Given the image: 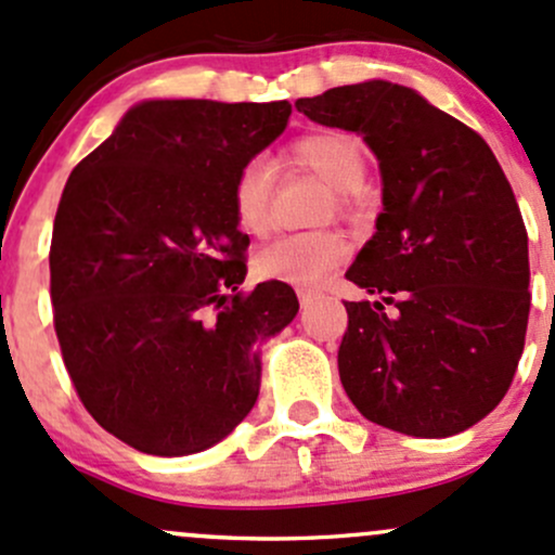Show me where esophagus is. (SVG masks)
I'll return each mask as SVG.
<instances>
[{
    "label": "esophagus",
    "instance_id": "1",
    "mask_svg": "<svg viewBox=\"0 0 555 555\" xmlns=\"http://www.w3.org/2000/svg\"><path fill=\"white\" fill-rule=\"evenodd\" d=\"M297 297H300V306L302 308H311L313 300H317V295H313V293H300Z\"/></svg>",
    "mask_w": 555,
    "mask_h": 555
}]
</instances>
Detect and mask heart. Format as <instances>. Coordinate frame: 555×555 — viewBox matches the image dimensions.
Segmentation results:
<instances>
[{"label":"heart","mask_w":555,"mask_h":555,"mask_svg":"<svg viewBox=\"0 0 555 555\" xmlns=\"http://www.w3.org/2000/svg\"><path fill=\"white\" fill-rule=\"evenodd\" d=\"M287 165L313 172L332 185V207L356 220L364 212L361 185L366 180V154L361 140L343 130L311 132L287 149ZM276 172L266 159H249L231 185V204L238 229L262 236L271 229ZM346 236L335 229L284 233L260 249L255 271L262 279H282L295 287H313L346 260Z\"/></svg>","instance_id":"obj_1"}]
</instances>
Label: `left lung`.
<instances>
[{"label": "left lung", "instance_id": "8db88e82", "mask_svg": "<svg viewBox=\"0 0 555 555\" xmlns=\"http://www.w3.org/2000/svg\"><path fill=\"white\" fill-rule=\"evenodd\" d=\"M295 106L361 132L380 162L377 231L346 273L377 295L346 302L348 399L406 436L470 428L508 393L532 302L527 229L503 167L476 130L410 87L375 79Z\"/></svg>", "mask_w": 555, "mask_h": 555}]
</instances>
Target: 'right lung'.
I'll use <instances>...</instances> for the list:
<instances>
[{
  "label": "right lung",
  "mask_w": 555,
  "mask_h": 555,
  "mask_svg": "<svg viewBox=\"0 0 555 555\" xmlns=\"http://www.w3.org/2000/svg\"><path fill=\"white\" fill-rule=\"evenodd\" d=\"M293 106L145 101L74 167L55 212L50 297L85 410L138 452L218 444L258 401L255 343L297 313L295 289L244 293L247 233L231 185Z\"/></svg>",
  "instance_id": "obj_1"
}]
</instances>
